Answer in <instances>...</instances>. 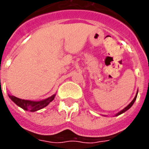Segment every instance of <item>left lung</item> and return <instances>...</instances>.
I'll list each match as a JSON object with an SVG mask.
<instances>
[{
  "instance_id": "obj_1",
  "label": "left lung",
  "mask_w": 149,
  "mask_h": 149,
  "mask_svg": "<svg viewBox=\"0 0 149 149\" xmlns=\"http://www.w3.org/2000/svg\"><path fill=\"white\" fill-rule=\"evenodd\" d=\"M137 95H138V92H137V95H135L134 98L133 99L132 102H130V104H129V105H128L127 106V107L124 108V109H123V110H121V111H120V112H118L117 114H116V116H119V115H120V114H122V113H123V112H126V111H127V110L129 109H130V108L131 107V106H132L133 105H134V103L135 100H136V98H137Z\"/></svg>"
}]
</instances>
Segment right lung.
I'll list each match as a JSON object with an SVG mask.
<instances>
[{"label":"right lung","instance_id":"right-lung-1","mask_svg":"<svg viewBox=\"0 0 149 149\" xmlns=\"http://www.w3.org/2000/svg\"><path fill=\"white\" fill-rule=\"evenodd\" d=\"M8 97L11 98L12 102L15 103L18 106L22 108V109L29 111V112H35L37 110H40L43 108L46 107L50 102L54 100L55 95H53L51 97H47L46 99L42 100V101H30V100H24L20 99L19 97H15L12 95H8Z\"/></svg>","mask_w":149,"mask_h":149}]
</instances>
